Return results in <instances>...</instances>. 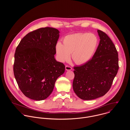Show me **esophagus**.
I'll return each mask as SVG.
<instances>
[{
  "label": "esophagus",
  "instance_id": "obj_1",
  "mask_svg": "<svg viewBox=\"0 0 130 130\" xmlns=\"http://www.w3.org/2000/svg\"><path fill=\"white\" fill-rule=\"evenodd\" d=\"M65 69H66V70H72V68L69 66L66 65L65 66Z\"/></svg>",
  "mask_w": 130,
  "mask_h": 130
}]
</instances>
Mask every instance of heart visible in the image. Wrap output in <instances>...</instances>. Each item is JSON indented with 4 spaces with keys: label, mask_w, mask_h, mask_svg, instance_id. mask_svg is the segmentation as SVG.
Returning a JSON list of instances; mask_svg holds the SVG:
<instances>
[{
    "label": "heart",
    "mask_w": 130,
    "mask_h": 130,
    "mask_svg": "<svg viewBox=\"0 0 130 130\" xmlns=\"http://www.w3.org/2000/svg\"><path fill=\"white\" fill-rule=\"evenodd\" d=\"M99 44L97 36L92 33H80L70 34L63 39V45L58 42L55 51L58 60L61 62L71 58L78 65L89 61L94 54Z\"/></svg>",
    "instance_id": "heart-1"
}]
</instances>
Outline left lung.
Returning a JSON list of instances; mask_svg holds the SVG:
<instances>
[{
    "instance_id": "left-lung-1",
    "label": "left lung",
    "mask_w": 130,
    "mask_h": 130,
    "mask_svg": "<svg viewBox=\"0 0 130 130\" xmlns=\"http://www.w3.org/2000/svg\"><path fill=\"white\" fill-rule=\"evenodd\" d=\"M100 38L92 59L74 67L72 87L81 99L90 100L103 96L109 90L118 69V54L113 42L103 31L97 30Z\"/></svg>"
}]
</instances>
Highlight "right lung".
<instances>
[{
	"label": "right lung",
	"instance_id": "right-lung-1",
	"mask_svg": "<svg viewBox=\"0 0 130 130\" xmlns=\"http://www.w3.org/2000/svg\"><path fill=\"white\" fill-rule=\"evenodd\" d=\"M59 33L53 28H40L24 36L16 49L15 78L22 92L31 99L41 101L48 97L65 71V65L54 58Z\"/></svg>",
	"mask_w": 130,
	"mask_h": 130
}]
</instances>
